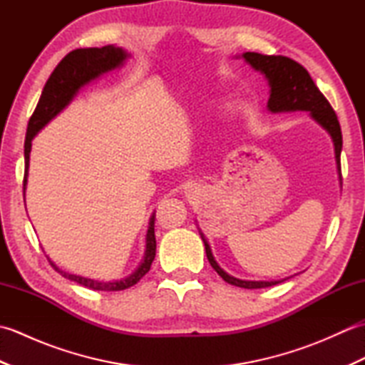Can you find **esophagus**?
Instances as JSON below:
<instances>
[{
  "instance_id": "esophagus-1",
  "label": "esophagus",
  "mask_w": 365,
  "mask_h": 365,
  "mask_svg": "<svg viewBox=\"0 0 365 365\" xmlns=\"http://www.w3.org/2000/svg\"><path fill=\"white\" fill-rule=\"evenodd\" d=\"M185 195H187L188 197H196V195H199V188L195 183H191L187 188H185Z\"/></svg>"
}]
</instances>
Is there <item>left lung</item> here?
<instances>
[{
  "mask_svg": "<svg viewBox=\"0 0 365 365\" xmlns=\"http://www.w3.org/2000/svg\"><path fill=\"white\" fill-rule=\"evenodd\" d=\"M246 64H250L255 72H260L269 86V98H268V111L269 113H293V111H306L311 115L319 125L331 136L332 144H334L336 153V165L340 182H342V174H340V152H342V131H340V123L337 115L332 110L329 102L319 88L315 86L311 75L304 67L298 64L297 61L285 56H268V54H260L254 51H246L242 56ZM200 238L205 245L207 259L210 262L213 269L218 273L224 281L230 285L242 287V289H265V287L276 285L281 281H245L226 273L215 260L212 247L208 245L207 238L202 232L199 230Z\"/></svg>",
  "mask_w": 365,
  "mask_h": 365,
  "instance_id": "left-lung-1",
  "label": "left lung"
}]
</instances>
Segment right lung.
Returning a JSON list of instances; mask_svg holds the SVG:
<instances>
[{
    "mask_svg": "<svg viewBox=\"0 0 365 365\" xmlns=\"http://www.w3.org/2000/svg\"><path fill=\"white\" fill-rule=\"evenodd\" d=\"M130 56L131 54L127 50H123L122 46L115 45H106L102 46V48H78L68 53L58 64V67L54 68L48 81L45 84L41 98H38L36 110L28 122V131L25 139V178H23V195H25L26 191L31 143H33L34 136L72 102L73 97L78 94L81 88L100 78L103 73L122 67ZM155 251H157V240H155V213H152L149 220V229H147L145 235L144 259L133 273L127 277L119 279V281H96V279L66 273V271L58 268L56 263L51 262L50 257L48 260L51 263V267L56 269L61 276L71 279V281L76 284L88 287V289L92 290L119 292L130 289L131 285L139 282V279L150 269V265L155 259Z\"/></svg>",
    "mask_w": 365,
    "mask_h": 365,
    "instance_id": "1",
    "label": "right lung"
}]
</instances>
